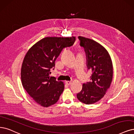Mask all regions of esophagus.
Returning <instances> with one entry per match:
<instances>
[{
	"label": "esophagus",
	"mask_w": 134,
	"mask_h": 134,
	"mask_svg": "<svg viewBox=\"0 0 134 134\" xmlns=\"http://www.w3.org/2000/svg\"><path fill=\"white\" fill-rule=\"evenodd\" d=\"M65 83H66V85L69 86V85H71L72 82H71V81H66V82H65Z\"/></svg>",
	"instance_id": "esophagus-1"
}]
</instances>
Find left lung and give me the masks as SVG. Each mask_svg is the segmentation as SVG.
<instances>
[{"mask_svg": "<svg viewBox=\"0 0 134 134\" xmlns=\"http://www.w3.org/2000/svg\"><path fill=\"white\" fill-rule=\"evenodd\" d=\"M85 49L87 67L92 71L91 82L83 83L82 91L77 94L80 102L92 104L100 100L110 88L113 68L109 53L99 43L83 36L78 37Z\"/></svg>", "mask_w": 134, "mask_h": 134, "instance_id": "1", "label": "left lung"}]
</instances>
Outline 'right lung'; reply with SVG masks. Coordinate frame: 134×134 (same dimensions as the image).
Masks as SVG:
<instances>
[{"label":"right lung","instance_id":"obj_1","mask_svg":"<svg viewBox=\"0 0 134 134\" xmlns=\"http://www.w3.org/2000/svg\"><path fill=\"white\" fill-rule=\"evenodd\" d=\"M76 37H46L37 42L25 56L21 69L23 87L34 100L43 107L54 104L64 88V83L49 76L63 48L72 46Z\"/></svg>","mask_w":134,"mask_h":134}]
</instances>
